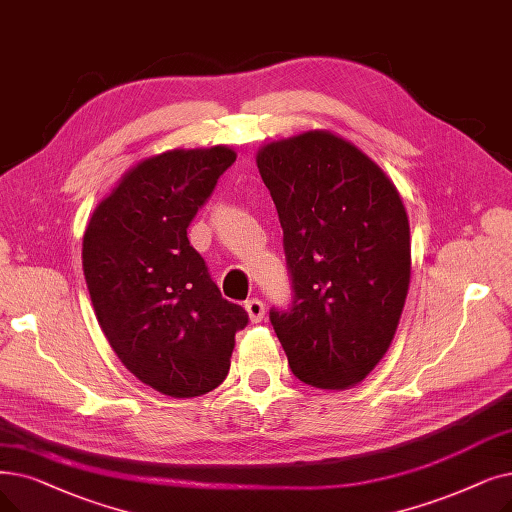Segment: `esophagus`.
I'll list each match as a JSON object with an SVG mask.
<instances>
[{"label": "esophagus", "instance_id": "34e87169", "mask_svg": "<svg viewBox=\"0 0 512 512\" xmlns=\"http://www.w3.org/2000/svg\"><path fill=\"white\" fill-rule=\"evenodd\" d=\"M244 309H247L249 320H251L253 324H259V322L263 320V316H265V305H263V301H259V299L247 301V303H244Z\"/></svg>", "mask_w": 512, "mask_h": 512}]
</instances>
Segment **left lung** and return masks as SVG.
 <instances>
[{"label": "left lung", "mask_w": 512, "mask_h": 512, "mask_svg": "<svg viewBox=\"0 0 512 512\" xmlns=\"http://www.w3.org/2000/svg\"><path fill=\"white\" fill-rule=\"evenodd\" d=\"M278 209L293 307L270 311L293 374L347 389L383 360L410 286V224L395 184L358 146L314 129L257 150Z\"/></svg>", "instance_id": "8db88e82"}]
</instances>
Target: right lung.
Listing matches in <instances>:
<instances>
[{
  "mask_svg": "<svg viewBox=\"0 0 512 512\" xmlns=\"http://www.w3.org/2000/svg\"><path fill=\"white\" fill-rule=\"evenodd\" d=\"M234 161L228 146L142 159L98 203L83 234V274L102 332L133 376L169 397L224 383L236 330L249 322L221 297L186 232Z\"/></svg>",
  "mask_w": 512,
  "mask_h": 512,
  "instance_id": "obj_1",
  "label": "right lung"
}]
</instances>
